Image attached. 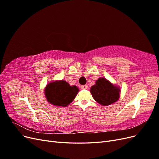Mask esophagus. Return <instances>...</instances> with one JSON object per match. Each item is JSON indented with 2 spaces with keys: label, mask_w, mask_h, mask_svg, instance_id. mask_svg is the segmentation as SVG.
<instances>
[{
  "label": "esophagus",
  "mask_w": 159,
  "mask_h": 159,
  "mask_svg": "<svg viewBox=\"0 0 159 159\" xmlns=\"http://www.w3.org/2000/svg\"><path fill=\"white\" fill-rule=\"evenodd\" d=\"M88 88V86L86 85H81V89H87Z\"/></svg>",
  "instance_id": "obj_1"
}]
</instances>
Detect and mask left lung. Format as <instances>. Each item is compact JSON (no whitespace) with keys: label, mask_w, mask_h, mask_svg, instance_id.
I'll return each mask as SVG.
<instances>
[{"label":"left lung","mask_w":159,"mask_h":159,"mask_svg":"<svg viewBox=\"0 0 159 159\" xmlns=\"http://www.w3.org/2000/svg\"><path fill=\"white\" fill-rule=\"evenodd\" d=\"M120 89L104 78H100L92 85L90 92L93 99L100 105L107 106L119 99Z\"/></svg>","instance_id":"obj_1"}]
</instances>
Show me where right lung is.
Returning a JSON list of instances; mask_svg holds the SVG:
<instances>
[{"label": "right lung", "mask_w": 159, "mask_h": 159, "mask_svg": "<svg viewBox=\"0 0 159 159\" xmlns=\"http://www.w3.org/2000/svg\"><path fill=\"white\" fill-rule=\"evenodd\" d=\"M79 91L75 85H70L64 80L52 81L44 89L47 101L52 105L67 107L75 99Z\"/></svg>", "instance_id": "obj_1"}]
</instances>
